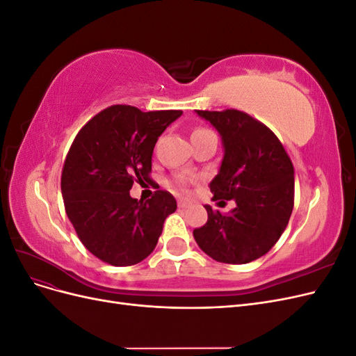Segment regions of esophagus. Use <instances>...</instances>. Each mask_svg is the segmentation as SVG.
Instances as JSON below:
<instances>
[{"mask_svg":"<svg viewBox=\"0 0 356 356\" xmlns=\"http://www.w3.org/2000/svg\"><path fill=\"white\" fill-rule=\"evenodd\" d=\"M190 207V203L187 200H178V208L179 209H186Z\"/></svg>","mask_w":356,"mask_h":356,"instance_id":"34e87169","label":"esophagus"}]
</instances>
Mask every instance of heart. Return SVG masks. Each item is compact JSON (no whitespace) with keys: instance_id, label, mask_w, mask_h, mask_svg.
<instances>
[{"instance_id":"heart-1","label":"heart","mask_w":356,"mask_h":356,"mask_svg":"<svg viewBox=\"0 0 356 356\" xmlns=\"http://www.w3.org/2000/svg\"><path fill=\"white\" fill-rule=\"evenodd\" d=\"M202 132H208L207 131V129H195V131H193V134L191 135H196V134H202ZM175 184H177V187L178 188H181V190H184L186 188V181L184 179H177V182H175Z\"/></svg>"}]
</instances>
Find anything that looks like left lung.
Segmentation results:
<instances>
[{
  "label": "left lung",
  "instance_id": "obj_1",
  "mask_svg": "<svg viewBox=\"0 0 356 356\" xmlns=\"http://www.w3.org/2000/svg\"><path fill=\"white\" fill-rule=\"evenodd\" d=\"M196 113L217 129L224 147L220 172L209 184L212 200L233 199L236 207L221 213L207 204L208 221L193 236L215 261L251 263L272 250L288 225L294 208L293 161L270 129L250 114Z\"/></svg>",
  "mask_w": 356,
  "mask_h": 356
}]
</instances>
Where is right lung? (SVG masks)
I'll use <instances>...</instances> for the list:
<instances>
[{
  "label": "right lung",
  "instance_id": "1",
  "mask_svg": "<svg viewBox=\"0 0 356 356\" xmlns=\"http://www.w3.org/2000/svg\"><path fill=\"white\" fill-rule=\"evenodd\" d=\"M181 114L113 105L75 136L62 169L63 204L81 243L104 263H141L156 248L168 215L177 211L169 191L157 190L145 202L129 191L135 181H152L154 145Z\"/></svg>",
  "mask_w": 356,
  "mask_h": 356
}]
</instances>
